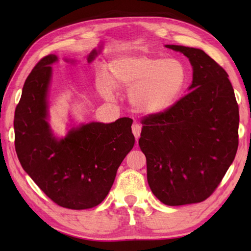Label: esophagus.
<instances>
[{
  "label": "esophagus",
  "instance_id": "obj_1",
  "mask_svg": "<svg viewBox=\"0 0 251 251\" xmlns=\"http://www.w3.org/2000/svg\"><path fill=\"white\" fill-rule=\"evenodd\" d=\"M131 130H132V134H134V136L136 137V139H138L141 134V125L135 123V124L131 126Z\"/></svg>",
  "mask_w": 251,
  "mask_h": 251
}]
</instances>
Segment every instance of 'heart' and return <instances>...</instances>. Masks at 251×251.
<instances>
[{
    "label": "heart",
    "mask_w": 251,
    "mask_h": 251,
    "mask_svg": "<svg viewBox=\"0 0 251 251\" xmlns=\"http://www.w3.org/2000/svg\"><path fill=\"white\" fill-rule=\"evenodd\" d=\"M188 82V69L176 58L122 55L109 65V79L100 77L98 89L106 99L114 87L130 90L129 101L145 114H158L177 102Z\"/></svg>",
    "instance_id": "1"
}]
</instances>
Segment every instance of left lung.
Returning a JSON list of instances; mask_svg holds the SVG:
<instances>
[{"label":"left lung","mask_w":251,"mask_h":251,"mask_svg":"<svg viewBox=\"0 0 251 251\" xmlns=\"http://www.w3.org/2000/svg\"><path fill=\"white\" fill-rule=\"evenodd\" d=\"M193 67L191 92L172 108L141 120L139 147L147 178L168 206L207 200L220 184L238 148V104L226 71L201 50L180 45Z\"/></svg>","instance_id":"left-lung-1"}]
</instances>
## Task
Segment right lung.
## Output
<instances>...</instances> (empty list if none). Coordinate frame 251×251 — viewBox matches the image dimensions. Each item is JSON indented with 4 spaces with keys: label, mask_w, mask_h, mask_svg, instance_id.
I'll list each match as a JSON object with an SVG mask.
<instances>
[{
    "label": "right lung",
    "mask_w": 251,
    "mask_h": 251,
    "mask_svg": "<svg viewBox=\"0 0 251 251\" xmlns=\"http://www.w3.org/2000/svg\"><path fill=\"white\" fill-rule=\"evenodd\" d=\"M95 56L97 50L90 52L88 62ZM55 61L52 54L43 57L25 79L14 117L16 153L25 172L57 205L88 209L105 199L117 168L135 145L132 120L93 122L57 140L46 122L50 65Z\"/></svg>",
    "instance_id": "obj_1"
}]
</instances>
